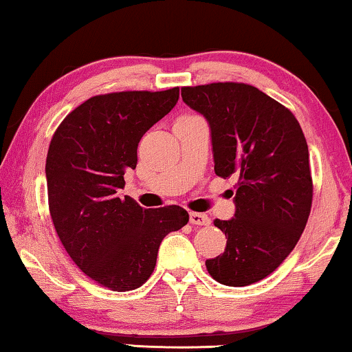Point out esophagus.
<instances>
[{"label": "esophagus", "mask_w": 352, "mask_h": 352, "mask_svg": "<svg viewBox=\"0 0 352 352\" xmlns=\"http://www.w3.org/2000/svg\"><path fill=\"white\" fill-rule=\"evenodd\" d=\"M189 221L190 224L194 226H206L210 224V218L204 213H197V211H190L189 213Z\"/></svg>", "instance_id": "34e87169"}]
</instances>
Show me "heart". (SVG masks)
<instances>
[{
    "instance_id": "b5f03b06",
    "label": "heart",
    "mask_w": 352,
    "mask_h": 352,
    "mask_svg": "<svg viewBox=\"0 0 352 352\" xmlns=\"http://www.w3.org/2000/svg\"><path fill=\"white\" fill-rule=\"evenodd\" d=\"M190 117H194V115H190Z\"/></svg>"
}]
</instances>
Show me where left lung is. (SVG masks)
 Instances as JSON below:
<instances>
[{
    "mask_svg": "<svg viewBox=\"0 0 352 352\" xmlns=\"http://www.w3.org/2000/svg\"><path fill=\"white\" fill-rule=\"evenodd\" d=\"M182 100L208 120L214 173L237 177L235 218L214 219L228 243L206 259L216 282L247 287L292 253L312 206L309 151L290 109L247 83L184 86Z\"/></svg>",
    "mask_w": 352,
    "mask_h": 352,
    "instance_id": "left-lung-1",
    "label": "left lung"
}]
</instances>
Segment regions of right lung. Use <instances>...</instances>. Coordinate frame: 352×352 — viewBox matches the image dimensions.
Wrapping results in <instances>:
<instances>
[{"label":"right lung","mask_w":352,"mask_h":352,"mask_svg":"<svg viewBox=\"0 0 352 352\" xmlns=\"http://www.w3.org/2000/svg\"><path fill=\"white\" fill-rule=\"evenodd\" d=\"M179 88L93 96L62 120L46 157L47 205L60 243L86 277L113 292L152 276L158 247L187 224L177 205L142 208L120 197L141 138L175 107Z\"/></svg>","instance_id":"1"}]
</instances>
